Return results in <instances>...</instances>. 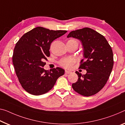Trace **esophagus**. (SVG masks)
<instances>
[{
  "label": "esophagus",
  "instance_id": "obj_1",
  "mask_svg": "<svg viewBox=\"0 0 125 125\" xmlns=\"http://www.w3.org/2000/svg\"><path fill=\"white\" fill-rule=\"evenodd\" d=\"M71 72H70V71H69V70H65V74H70V73H71Z\"/></svg>",
  "mask_w": 125,
  "mask_h": 125
}]
</instances>
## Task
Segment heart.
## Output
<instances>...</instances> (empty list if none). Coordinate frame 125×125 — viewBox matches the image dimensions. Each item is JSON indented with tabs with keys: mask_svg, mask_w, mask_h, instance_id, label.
I'll use <instances>...</instances> for the list:
<instances>
[{
	"mask_svg": "<svg viewBox=\"0 0 125 125\" xmlns=\"http://www.w3.org/2000/svg\"><path fill=\"white\" fill-rule=\"evenodd\" d=\"M67 43H78V42L76 40H69L67 42ZM75 62V61L74 59H71V58H68V59H62V60L60 61V64L61 66H62V67H64L65 68H70L72 67L73 64H74Z\"/></svg>",
	"mask_w": 125,
	"mask_h": 125,
	"instance_id": "obj_1",
	"label": "heart"
}]
</instances>
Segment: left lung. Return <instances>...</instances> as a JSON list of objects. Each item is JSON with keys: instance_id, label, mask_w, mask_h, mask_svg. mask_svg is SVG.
I'll list each match as a JSON object with an SVG mask.
<instances>
[{"instance_id": "8db88e82", "label": "left lung", "mask_w": 125, "mask_h": 125, "mask_svg": "<svg viewBox=\"0 0 125 125\" xmlns=\"http://www.w3.org/2000/svg\"><path fill=\"white\" fill-rule=\"evenodd\" d=\"M67 37H73L81 41L84 59L79 68L85 69L87 73L78 72V81L72 84L75 91L89 97L97 93L106 84L114 66L112 50L105 38L90 28L70 32Z\"/></svg>"}]
</instances>
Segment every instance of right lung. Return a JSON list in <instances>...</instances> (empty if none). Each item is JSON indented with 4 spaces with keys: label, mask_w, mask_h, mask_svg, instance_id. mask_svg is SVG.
Segmentation results:
<instances>
[{
    "label": "right lung",
    "mask_w": 125,
    "mask_h": 125,
    "mask_svg": "<svg viewBox=\"0 0 125 125\" xmlns=\"http://www.w3.org/2000/svg\"><path fill=\"white\" fill-rule=\"evenodd\" d=\"M66 31L50 30L37 27L27 32L16 43L12 57L17 77L23 88L31 94H43L53 88L65 70L56 68L46 70L45 60L50 56V48L53 40Z\"/></svg>",
    "instance_id": "obj_1"
}]
</instances>
